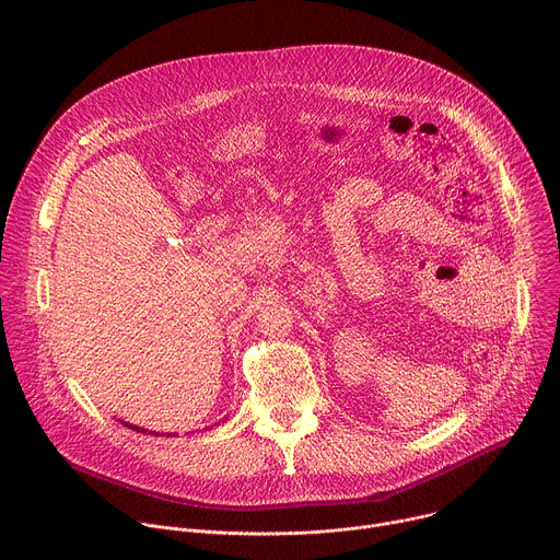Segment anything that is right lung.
<instances>
[{
  "label": "right lung",
  "mask_w": 560,
  "mask_h": 560,
  "mask_svg": "<svg viewBox=\"0 0 560 560\" xmlns=\"http://www.w3.org/2000/svg\"><path fill=\"white\" fill-rule=\"evenodd\" d=\"M124 425H126V428H130V430H137V432H143V434H145V430H143V428H139V425H130V423H124ZM152 434H154V432H152ZM168 436H173V434H168Z\"/></svg>",
  "instance_id": "1"
}]
</instances>
